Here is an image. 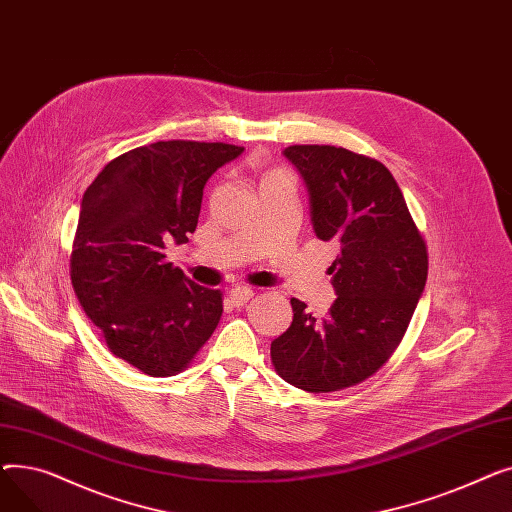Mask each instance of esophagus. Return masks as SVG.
Here are the masks:
<instances>
[{"instance_id":"esophagus-1","label":"esophagus","mask_w":512,"mask_h":512,"mask_svg":"<svg viewBox=\"0 0 512 512\" xmlns=\"http://www.w3.org/2000/svg\"><path fill=\"white\" fill-rule=\"evenodd\" d=\"M253 294L255 292L251 288H247V286H236V288H232L228 292V297H230V303L234 307H245L253 299Z\"/></svg>"}]
</instances>
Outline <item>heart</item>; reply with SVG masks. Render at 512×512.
Returning a JSON list of instances; mask_svg holds the SVG:
<instances>
[{"label":"heart","instance_id":"obj_1","mask_svg":"<svg viewBox=\"0 0 512 512\" xmlns=\"http://www.w3.org/2000/svg\"><path fill=\"white\" fill-rule=\"evenodd\" d=\"M274 176H276V174H274Z\"/></svg>","mask_w":512,"mask_h":512}]
</instances>
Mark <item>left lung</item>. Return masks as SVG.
Returning <instances> with one entry per match:
<instances>
[{
	"label": "left lung",
	"mask_w": 512,
	"mask_h": 512,
	"mask_svg": "<svg viewBox=\"0 0 512 512\" xmlns=\"http://www.w3.org/2000/svg\"><path fill=\"white\" fill-rule=\"evenodd\" d=\"M284 157L303 176L319 240L340 247L336 290L324 319L290 299L292 324L272 342L282 380L334 392L378 371L405 336L427 280V247L390 170L332 145H292Z\"/></svg>",
	"instance_id": "left-lung-1"
}]
</instances>
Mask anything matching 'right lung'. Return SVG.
Segmentation results:
<instances>
[{
  "label": "right lung",
  "mask_w": 512,
  "mask_h": 512,
  "mask_svg": "<svg viewBox=\"0 0 512 512\" xmlns=\"http://www.w3.org/2000/svg\"><path fill=\"white\" fill-rule=\"evenodd\" d=\"M242 151L157 141L112 159L83 195L74 292L107 348L151 378L182 371L220 324L222 292L188 280L164 249L195 232L207 180Z\"/></svg>",
  "instance_id": "obj_1"
}]
</instances>
